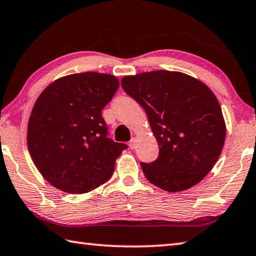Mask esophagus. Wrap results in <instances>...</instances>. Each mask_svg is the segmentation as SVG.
<instances>
[{
	"instance_id": "34e87169",
	"label": "esophagus",
	"mask_w": 256,
	"mask_h": 256,
	"mask_svg": "<svg viewBox=\"0 0 256 256\" xmlns=\"http://www.w3.org/2000/svg\"><path fill=\"white\" fill-rule=\"evenodd\" d=\"M137 146V139L136 138H132V140L129 142V147L130 149H134Z\"/></svg>"
}]
</instances>
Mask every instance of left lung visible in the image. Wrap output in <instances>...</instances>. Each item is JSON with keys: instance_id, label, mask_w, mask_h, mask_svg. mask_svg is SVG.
<instances>
[{"instance_id": "1", "label": "left lung", "mask_w": 256, "mask_h": 256, "mask_svg": "<svg viewBox=\"0 0 256 256\" xmlns=\"http://www.w3.org/2000/svg\"><path fill=\"white\" fill-rule=\"evenodd\" d=\"M122 86L146 112L159 146L155 162H140L147 180L170 192L198 184L218 162L226 136L213 91L190 76L167 70L126 76Z\"/></svg>"}]
</instances>
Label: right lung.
I'll list each match as a JSON object with an SVG mask.
<instances>
[{"label": "right lung", "mask_w": 256, "mask_h": 256, "mask_svg": "<svg viewBox=\"0 0 256 256\" xmlns=\"http://www.w3.org/2000/svg\"><path fill=\"white\" fill-rule=\"evenodd\" d=\"M119 80L82 72L53 81L36 99L28 124V147L41 175L58 190L84 194L110 180L127 144L108 138L101 114Z\"/></svg>", "instance_id": "obj_1"}]
</instances>
